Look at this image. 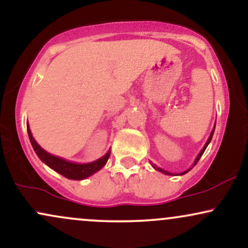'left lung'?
Here are the masks:
<instances>
[{
    "instance_id": "8db88e82",
    "label": "left lung",
    "mask_w": 248,
    "mask_h": 248,
    "mask_svg": "<svg viewBox=\"0 0 248 248\" xmlns=\"http://www.w3.org/2000/svg\"><path fill=\"white\" fill-rule=\"evenodd\" d=\"M213 133H215V128H213V130L211 132V134H210V138L207 139V141H206V143H205V146H204V148L203 149L201 150V153L198 154V156H197V158H196V161H195V163H193V166H196V163H197V162L199 161V158L202 157V155H203L204 154V152H205V149H206V147L209 146V143L210 142H211V139H212V136H213ZM152 166H153V168L154 169H156V170H158V171H161V172H163V173H166V175H172V173H170V172H168V171H166V170H163V169H161V168H158V167H156L155 164L154 163H152ZM187 171H190V169L189 170H186V171H184V172H181V173H178V175H184V173H186Z\"/></svg>"
}]
</instances>
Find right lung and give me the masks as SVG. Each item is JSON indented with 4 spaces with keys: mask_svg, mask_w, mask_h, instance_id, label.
I'll list each match as a JSON object with an SVG mask.
<instances>
[{
    "mask_svg": "<svg viewBox=\"0 0 248 248\" xmlns=\"http://www.w3.org/2000/svg\"><path fill=\"white\" fill-rule=\"evenodd\" d=\"M28 135H29L30 142L31 144H32L33 150H35L37 156L41 158V161L44 162L46 166H49L51 169H53L55 171L59 172L61 175L64 176V177L69 179L80 181V179L87 178L88 176L93 175V173L99 171V170H100L101 168L107 163L108 158H109V155H110V152H108L106 155L102 156L101 158H99V160H96L94 162H91V163H84V164L73 163V162L66 161L64 160V158L58 157V156H53L47 152H45V150L35 141L32 134L30 132L29 126H28Z\"/></svg>",
    "mask_w": 248,
    "mask_h": 248,
    "instance_id": "1",
    "label": "right lung"
}]
</instances>
